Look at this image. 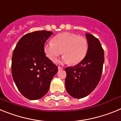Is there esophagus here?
<instances>
[{
	"mask_svg": "<svg viewBox=\"0 0 121 121\" xmlns=\"http://www.w3.org/2000/svg\"><path fill=\"white\" fill-rule=\"evenodd\" d=\"M58 70H63V68H62V67H59H59H58Z\"/></svg>",
	"mask_w": 121,
	"mask_h": 121,
	"instance_id": "obj_1",
	"label": "esophagus"
}]
</instances>
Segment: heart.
I'll use <instances>...</instances> for the list:
<instances>
[{
    "label": "heart",
    "mask_w": 121,
    "mask_h": 121,
    "mask_svg": "<svg viewBox=\"0 0 121 121\" xmlns=\"http://www.w3.org/2000/svg\"><path fill=\"white\" fill-rule=\"evenodd\" d=\"M88 47V41L85 37L66 32L56 35L53 39V42L46 43L43 50L52 61H55L62 53V62L76 65L85 58Z\"/></svg>",
    "instance_id": "heart-1"
}]
</instances>
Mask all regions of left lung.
<instances>
[{
	"mask_svg": "<svg viewBox=\"0 0 121 121\" xmlns=\"http://www.w3.org/2000/svg\"><path fill=\"white\" fill-rule=\"evenodd\" d=\"M88 51L85 58L73 67H67L65 88L74 98L81 99L92 92L100 81L104 62V50L99 39L85 34Z\"/></svg>",
	"mask_w": 121,
	"mask_h": 121,
	"instance_id": "left-lung-1",
	"label": "left lung"
}]
</instances>
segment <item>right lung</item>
Wrapping results in <instances>:
<instances>
[{"instance_id":"obj_1","label":"right lung","mask_w":121,"mask_h":121,"mask_svg":"<svg viewBox=\"0 0 121 121\" xmlns=\"http://www.w3.org/2000/svg\"><path fill=\"white\" fill-rule=\"evenodd\" d=\"M53 32L37 31L24 35L13 51L11 73L23 96L37 100L48 91L58 68L45 56L43 47Z\"/></svg>"}]
</instances>
